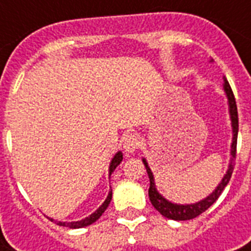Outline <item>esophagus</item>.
<instances>
[{"mask_svg":"<svg viewBox=\"0 0 251 251\" xmlns=\"http://www.w3.org/2000/svg\"><path fill=\"white\" fill-rule=\"evenodd\" d=\"M139 147H141V138L137 134H127L124 138V150L127 153L135 152Z\"/></svg>","mask_w":251,"mask_h":251,"instance_id":"1","label":"esophagus"}]
</instances>
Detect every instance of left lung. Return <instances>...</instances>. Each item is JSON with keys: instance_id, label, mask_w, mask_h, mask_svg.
<instances>
[{"instance_id": "8db88e82", "label": "left lung", "mask_w": 251, "mask_h": 251, "mask_svg": "<svg viewBox=\"0 0 251 251\" xmlns=\"http://www.w3.org/2000/svg\"><path fill=\"white\" fill-rule=\"evenodd\" d=\"M224 90L228 96V101H229V113L230 120H232V127H233V142H232V150H230V164L228 168L226 175L224 176V178L222 179V182L219 183V186L215 189V191L211 195H208L206 199H203L201 202L194 203V204H175V203L168 202L167 199L163 198L159 193H157L156 187H155V182H153V176L151 169L147 165V161L143 159V164H145L146 169H147V175L150 178V189H149V197L150 201L152 203V206L160 212L163 216L172 220H190L201 214H203L204 211L208 210L212 204H214L218 198L222 195L224 187L228 185L232 173H233L234 165H236V153H237V134H238V113H237V104H236V99H234L233 91L230 88L228 80L224 79Z\"/></svg>"}]
</instances>
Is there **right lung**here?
<instances>
[{
  "label": "right lung",
  "instance_id": "1",
  "mask_svg": "<svg viewBox=\"0 0 251 251\" xmlns=\"http://www.w3.org/2000/svg\"><path fill=\"white\" fill-rule=\"evenodd\" d=\"M122 161V153L121 152H117L116 155H114V157L112 159V163H110V167H109V175H112V172L116 169V167H117L120 163ZM110 201H112V190L109 191V194H108V197H106L105 202L102 203L101 206L99 207L98 210L95 211L94 214L90 215L88 218L83 219V220H80V222H73V223H62V222H56L57 226H68V228H73V229H75V228H83V226H91L92 223H95L96 220H98L100 216H101L102 214H104V211L108 208V206H109ZM50 222H53V219H50Z\"/></svg>",
  "mask_w": 251,
  "mask_h": 251
}]
</instances>
